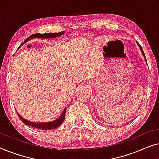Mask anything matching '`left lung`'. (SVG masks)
Returning a JSON list of instances; mask_svg holds the SVG:
<instances>
[{"label": "left lung", "instance_id": "left-lung-1", "mask_svg": "<svg viewBox=\"0 0 159 159\" xmlns=\"http://www.w3.org/2000/svg\"><path fill=\"white\" fill-rule=\"evenodd\" d=\"M137 43H138V45L139 47H140V50H141V52H142V53H143V55L144 56V58H145V61L147 62V61H146V58H145V53H144V52H143V48H142V47H141V45L139 44V43L137 42Z\"/></svg>", "mask_w": 159, "mask_h": 159}]
</instances>
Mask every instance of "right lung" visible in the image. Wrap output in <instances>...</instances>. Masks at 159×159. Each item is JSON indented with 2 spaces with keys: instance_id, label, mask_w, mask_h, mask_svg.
<instances>
[{
  "instance_id": "right-lung-1",
  "label": "right lung",
  "mask_w": 159,
  "mask_h": 159,
  "mask_svg": "<svg viewBox=\"0 0 159 159\" xmlns=\"http://www.w3.org/2000/svg\"><path fill=\"white\" fill-rule=\"evenodd\" d=\"M64 33V31L63 32H58V33H45V34H40V33H37V34H34L30 35L29 38H27L26 39V40L24 41V43L27 42V40H29L30 39H32V38H57L58 36H61V34ZM66 108H65V109L64 110V111L62 112V114L61 116L58 117L57 119L56 120L52 121L51 122H45V123H39V122H32V121H30L27 120V119H24L22 116H21L19 115V113H17L18 114V116L19 117V119L22 121V122L24 124H25L26 125L30 126V127H33L34 128H38V129H56L57 128L58 126H60L61 125L63 121L64 120L65 118V114H66Z\"/></svg>"
}]
</instances>
